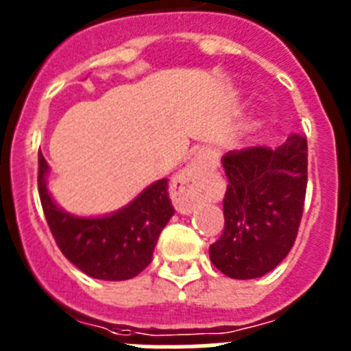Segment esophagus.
Returning <instances> with one entry per match:
<instances>
[{
	"label": "esophagus",
	"instance_id": "34e87169",
	"mask_svg": "<svg viewBox=\"0 0 351 351\" xmlns=\"http://www.w3.org/2000/svg\"><path fill=\"white\" fill-rule=\"evenodd\" d=\"M209 167V158L206 154H198L191 165L173 179L172 195L176 209L182 214H188L195 210V207L200 202L202 197V188H200V178H202L204 170Z\"/></svg>",
	"mask_w": 351,
	"mask_h": 351
}]
</instances>
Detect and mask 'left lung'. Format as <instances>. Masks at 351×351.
Segmentation results:
<instances>
[{
	"instance_id": "obj_1",
	"label": "left lung",
	"mask_w": 351,
	"mask_h": 351,
	"mask_svg": "<svg viewBox=\"0 0 351 351\" xmlns=\"http://www.w3.org/2000/svg\"><path fill=\"white\" fill-rule=\"evenodd\" d=\"M225 228L210 262L234 280L267 274L295 244L308 188V138L288 135L276 151L244 147L223 156Z\"/></svg>"
}]
</instances>
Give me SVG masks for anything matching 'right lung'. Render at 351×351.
I'll return each mask as SVG.
<instances>
[{"label":"right lung","mask_w":351,"mask_h":351,"mask_svg":"<svg viewBox=\"0 0 351 351\" xmlns=\"http://www.w3.org/2000/svg\"><path fill=\"white\" fill-rule=\"evenodd\" d=\"M49 165L38 151V193L56 244L73 265L91 278L125 281L153 260L163 226L172 218L169 179L145 188L128 207L105 218H75L52 202L45 186Z\"/></svg>","instance_id":"right-lung-1"}]
</instances>
